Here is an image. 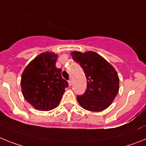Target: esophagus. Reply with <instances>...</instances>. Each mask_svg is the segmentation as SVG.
Here are the masks:
<instances>
[{
  "label": "esophagus",
  "instance_id": "1",
  "mask_svg": "<svg viewBox=\"0 0 146 146\" xmlns=\"http://www.w3.org/2000/svg\"><path fill=\"white\" fill-rule=\"evenodd\" d=\"M72 84H73V81H72L71 79H70V80L68 81V84H69V86H71Z\"/></svg>",
  "mask_w": 146,
  "mask_h": 146
}]
</instances>
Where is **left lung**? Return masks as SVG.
<instances>
[{
  "label": "left lung",
  "mask_w": 146,
  "mask_h": 146,
  "mask_svg": "<svg viewBox=\"0 0 146 146\" xmlns=\"http://www.w3.org/2000/svg\"><path fill=\"white\" fill-rule=\"evenodd\" d=\"M73 60L80 64L87 77L84 94L76 97L84 110L101 111L111 104L119 91V77L114 67L94 51H72Z\"/></svg>",
  "instance_id": "left-lung-1"
}]
</instances>
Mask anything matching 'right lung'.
<instances>
[{
  "instance_id": "right-lung-1",
  "label": "right lung",
  "mask_w": 146,
  "mask_h": 146,
  "mask_svg": "<svg viewBox=\"0 0 146 146\" xmlns=\"http://www.w3.org/2000/svg\"><path fill=\"white\" fill-rule=\"evenodd\" d=\"M58 55L43 52L36 56L24 69L21 89L24 98L39 111H49L57 107L66 87L62 69L56 67Z\"/></svg>"
}]
</instances>
